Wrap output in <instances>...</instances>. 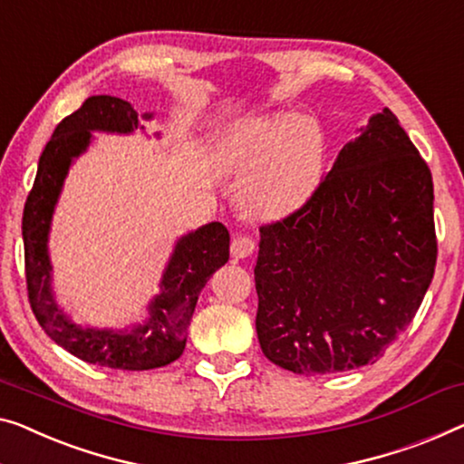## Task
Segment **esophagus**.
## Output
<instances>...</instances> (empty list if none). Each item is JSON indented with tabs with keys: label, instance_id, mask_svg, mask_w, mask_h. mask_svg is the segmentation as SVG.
<instances>
[{
	"label": "esophagus",
	"instance_id": "esophagus-1",
	"mask_svg": "<svg viewBox=\"0 0 464 464\" xmlns=\"http://www.w3.org/2000/svg\"><path fill=\"white\" fill-rule=\"evenodd\" d=\"M254 239L247 237V235H235L233 241H231V256L235 260H241V258H247L254 252Z\"/></svg>",
	"mask_w": 464,
	"mask_h": 464
}]
</instances>
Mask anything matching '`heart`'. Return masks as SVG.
I'll return each instance as SVG.
<instances>
[{
    "label": "heart",
    "mask_w": 464,
    "mask_h": 464,
    "mask_svg": "<svg viewBox=\"0 0 464 464\" xmlns=\"http://www.w3.org/2000/svg\"><path fill=\"white\" fill-rule=\"evenodd\" d=\"M218 169L241 179L239 204L260 220L302 210L319 189L324 170L321 124L287 112L258 114L235 122L220 137Z\"/></svg>",
    "instance_id": "1"
}]
</instances>
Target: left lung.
Masks as SVG:
<instances>
[{"mask_svg":"<svg viewBox=\"0 0 464 464\" xmlns=\"http://www.w3.org/2000/svg\"><path fill=\"white\" fill-rule=\"evenodd\" d=\"M435 258L431 170L383 108L302 210L260 229L262 352L298 375L375 362L417 314Z\"/></svg>","mask_w":464,"mask_h":464,"instance_id":"obj_1","label":"left lung"}]
</instances>
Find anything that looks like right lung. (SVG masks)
Masks as SVG:
<instances>
[{"label":"right lung","mask_w":464,"mask_h":464,"mask_svg":"<svg viewBox=\"0 0 464 464\" xmlns=\"http://www.w3.org/2000/svg\"><path fill=\"white\" fill-rule=\"evenodd\" d=\"M137 114L129 102L112 95H92L55 127L39 158L37 177L23 214L24 271L29 302L47 335L81 361L121 371H150L183 354L198 295L229 260V231L220 223L202 225L177 239L160 279V294L148 304V319L129 329H98L74 323L52 289L50 229L62 185L74 158L85 154L93 133L130 135L151 121ZM160 137V135H156Z\"/></svg>","instance_id":"add662e5"}]
</instances>
